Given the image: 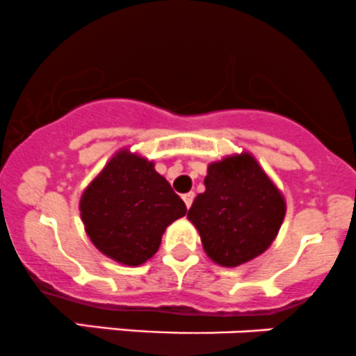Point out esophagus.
<instances>
[{
    "instance_id": "esophagus-1",
    "label": "esophagus",
    "mask_w": 356,
    "mask_h": 356,
    "mask_svg": "<svg viewBox=\"0 0 356 356\" xmlns=\"http://www.w3.org/2000/svg\"><path fill=\"white\" fill-rule=\"evenodd\" d=\"M193 199H195V193H193V192H188V193H185V195H183V202H185L186 209H190V205H192Z\"/></svg>"
}]
</instances>
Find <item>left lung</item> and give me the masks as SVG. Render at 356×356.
I'll use <instances>...</instances> for the list:
<instances>
[{
	"mask_svg": "<svg viewBox=\"0 0 356 356\" xmlns=\"http://www.w3.org/2000/svg\"><path fill=\"white\" fill-rule=\"evenodd\" d=\"M204 185L186 218L209 259L236 267L264 254L283 225L286 202L255 157L241 152L211 163Z\"/></svg>",
	"mask_w": 356,
	"mask_h": 356,
	"instance_id": "obj_1",
	"label": "left lung"
}]
</instances>
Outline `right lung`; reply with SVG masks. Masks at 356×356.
<instances>
[{"mask_svg":"<svg viewBox=\"0 0 356 356\" xmlns=\"http://www.w3.org/2000/svg\"><path fill=\"white\" fill-rule=\"evenodd\" d=\"M186 214L185 202L152 161L122 149L80 199L86 233L106 257L140 266L157 252L164 229Z\"/></svg>","mask_w":356,"mask_h":356,"instance_id":"add662e5","label":"right lung"}]
</instances>
